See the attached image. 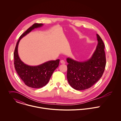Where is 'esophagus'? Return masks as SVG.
Wrapping results in <instances>:
<instances>
[{
    "label": "esophagus",
    "mask_w": 121,
    "mask_h": 121,
    "mask_svg": "<svg viewBox=\"0 0 121 121\" xmlns=\"http://www.w3.org/2000/svg\"><path fill=\"white\" fill-rule=\"evenodd\" d=\"M60 63H61V64H65V61L64 60H61V61H60Z\"/></svg>",
    "instance_id": "obj_1"
}]
</instances>
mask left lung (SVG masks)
I'll return each mask as SVG.
<instances>
[{
	"label": "left lung",
	"instance_id": "8db88e82",
	"mask_svg": "<svg viewBox=\"0 0 121 121\" xmlns=\"http://www.w3.org/2000/svg\"><path fill=\"white\" fill-rule=\"evenodd\" d=\"M98 44L91 57L84 61L68 57L67 78L70 85L75 90L90 88L102 77L106 63L104 44L96 34Z\"/></svg>",
	"mask_w": 121,
	"mask_h": 121
}]
</instances>
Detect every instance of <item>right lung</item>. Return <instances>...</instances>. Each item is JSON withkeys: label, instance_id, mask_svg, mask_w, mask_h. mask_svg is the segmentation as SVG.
<instances>
[{"label": "right lung", "instance_id": "right-lung-1", "mask_svg": "<svg viewBox=\"0 0 121 121\" xmlns=\"http://www.w3.org/2000/svg\"><path fill=\"white\" fill-rule=\"evenodd\" d=\"M43 26L35 23L28 28L20 37L14 52L15 69L22 80L27 86L34 88H41L47 84L53 73L58 66L60 60H50L38 65H29L20 59L18 54V45L20 40L35 28Z\"/></svg>", "mask_w": 121, "mask_h": 121}]
</instances>
